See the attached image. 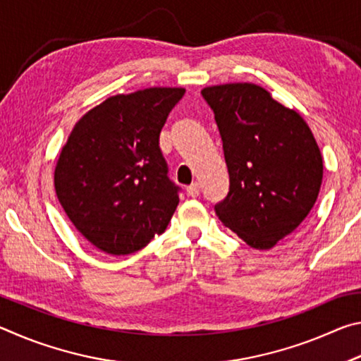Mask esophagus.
<instances>
[{
	"mask_svg": "<svg viewBox=\"0 0 361 361\" xmlns=\"http://www.w3.org/2000/svg\"><path fill=\"white\" fill-rule=\"evenodd\" d=\"M186 192L189 197H197V195L200 194V186L197 185V183H192L191 186L186 188Z\"/></svg>",
	"mask_w": 361,
	"mask_h": 361,
	"instance_id": "esophagus-1",
	"label": "esophagus"
}]
</instances>
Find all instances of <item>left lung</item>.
Returning <instances> with one entry per match:
<instances>
[{
    "label": "left lung",
    "mask_w": 361,
    "mask_h": 361,
    "mask_svg": "<svg viewBox=\"0 0 361 361\" xmlns=\"http://www.w3.org/2000/svg\"><path fill=\"white\" fill-rule=\"evenodd\" d=\"M221 135L229 192L221 223L256 250H271L312 210L323 159L307 122L264 87L231 82L202 89Z\"/></svg>",
    "instance_id": "8db88e82"
}]
</instances>
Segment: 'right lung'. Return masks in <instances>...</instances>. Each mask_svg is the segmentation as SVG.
Masks as SVG:
<instances>
[{"mask_svg": "<svg viewBox=\"0 0 361 361\" xmlns=\"http://www.w3.org/2000/svg\"><path fill=\"white\" fill-rule=\"evenodd\" d=\"M183 87L119 94L90 109L60 151L54 186L70 221L108 255H130L162 234L178 205L159 133Z\"/></svg>", "mask_w": 361, "mask_h": 361, "instance_id": "add662e5", "label": "right lung"}]
</instances>
